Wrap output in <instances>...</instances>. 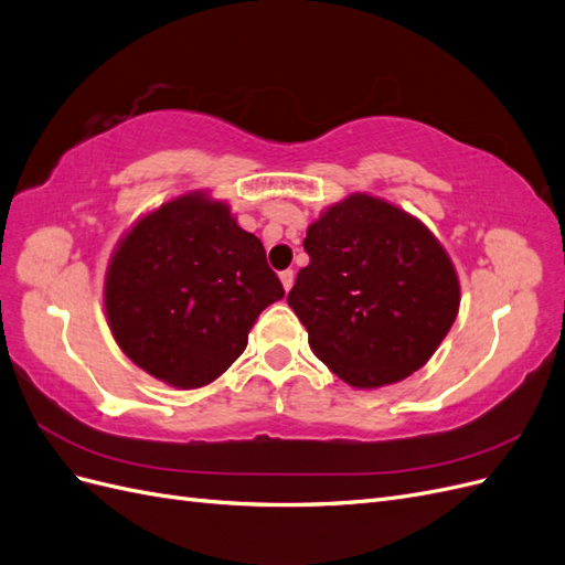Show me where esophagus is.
Here are the masks:
<instances>
[{"instance_id":"obj_1","label":"esophagus","mask_w":565,"mask_h":565,"mask_svg":"<svg viewBox=\"0 0 565 565\" xmlns=\"http://www.w3.org/2000/svg\"><path fill=\"white\" fill-rule=\"evenodd\" d=\"M279 279H281V286H284V291L288 294V291H291V286H294V281H296V274H294V269H284V271H279Z\"/></svg>"}]
</instances>
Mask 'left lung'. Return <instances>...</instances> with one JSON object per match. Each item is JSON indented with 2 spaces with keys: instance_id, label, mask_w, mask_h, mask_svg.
<instances>
[{
  "instance_id": "obj_1",
  "label": "left lung",
  "mask_w": 565,
  "mask_h": 565,
  "mask_svg": "<svg viewBox=\"0 0 565 565\" xmlns=\"http://www.w3.org/2000/svg\"><path fill=\"white\" fill-rule=\"evenodd\" d=\"M310 265L288 294L310 348L352 388L422 369L459 315L461 288L426 224L372 193H348L308 227Z\"/></svg>"
}]
</instances>
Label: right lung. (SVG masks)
<instances>
[{
    "mask_svg": "<svg viewBox=\"0 0 565 565\" xmlns=\"http://www.w3.org/2000/svg\"><path fill=\"white\" fill-rule=\"evenodd\" d=\"M281 298L263 241L238 227L227 201L201 189L141 215L104 279L106 321L120 350L180 391L227 372L255 319Z\"/></svg>",
    "mask_w": 565,
    "mask_h": 565,
    "instance_id": "1",
    "label": "right lung"
}]
</instances>
